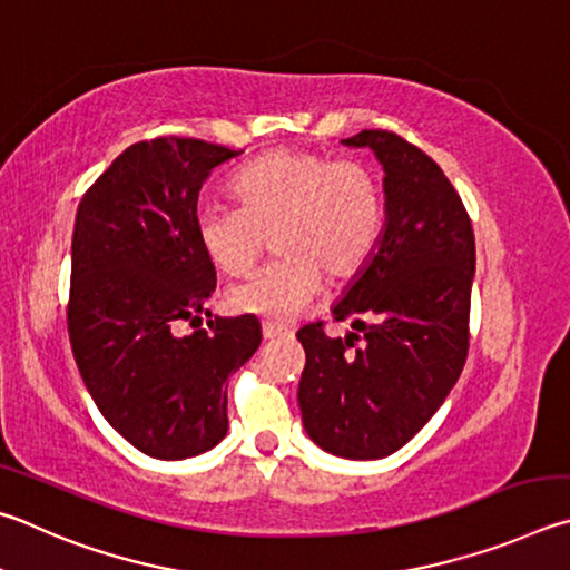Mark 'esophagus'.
<instances>
[{
  "instance_id": "obj_1",
  "label": "esophagus",
  "mask_w": 570,
  "mask_h": 570,
  "mask_svg": "<svg viewBox=\"0 0 570 570\" xmlns=\"http://www.w3.org/2000/svg\"><path fill=\"white\" fill-rule=\"evenodd\" d=\"M291 331H287V327H283V325H277V323H269V321H265L263 323V335H265V341H275V337H283V335H287Z\"/></svg>"
}]
</instances>
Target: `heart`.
<instances>
[{"mask_svg":"<svg viewBox=\"0 0 570 570\" xmlns=\"http://www.w3.org/2000/svg\"><path fill=\"white\" fill-rule=\"evenodd\" d=\"M239 207L197 209L195 233L217 269L245 275L273 235L277 257L229 287L227 305L269 321H291L321 293L323 273L355 275L383 235L385 203L375 169L307 149H275L229 183Z\"/></svg>","mask_w":570,"mask_h":570,"instance_id":"heart-1","label":"heart"}]
</instances>
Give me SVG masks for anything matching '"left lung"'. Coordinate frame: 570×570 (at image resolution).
Wrapping results in <instances>:
<instances>
[{
  "label": "left lung",
  "mask_w": 570,
  "mask_h": 570,
  "mask_svg": "<svg viewBox=\"0 0 570 570\" xmlns=\"http://www.w3.org/2000/svg\"><path fill=\"white\" fill-rule=\"evenodd\" d=\"M385 169V227L375 253L333 307L357 333L297 331L303 425L323 451L375 461L403 448L443 405L468 357L475 237L461 195L421 147L387 129L343 139Z\"/></svg>",
  "instance_id": "8db88e82"
}]
</instances>
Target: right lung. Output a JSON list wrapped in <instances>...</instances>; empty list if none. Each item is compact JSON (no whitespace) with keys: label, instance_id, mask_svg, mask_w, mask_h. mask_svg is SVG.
<instances>
[{"label":"right lung","instance_id":"obj_1","mask_svg":"<svg viewBox=\"0 0 570 570\" xmlns=\"http://www.w3.org/2000/svg\"><path fill=\"white\" fill-rule=\"evenodd\" d=\"M243 149L193 137L127 147L77 207L67 331L79 375L115 431L163 461L227 433V377L263 341L255 315L210 317L217 275L195 233L207 175ZM189 322L196 331L179 336Z\"/></svg>","mask_w":570,"mask_h":570}]
</instances>
